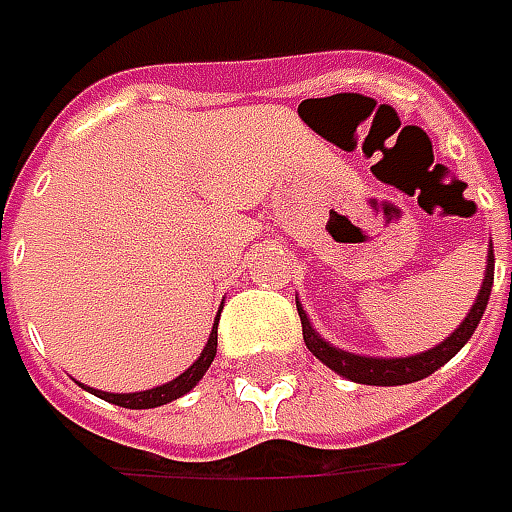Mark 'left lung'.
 Masks as SVG:
<instances>
[{
	"label": "left lung",
	"mask_w": 512,
	"mask_h": 512,
	"mask_svg": "<svg viewBox=\"0 0 512 512\" xmlns=\"http://www.w3.org/2000/svg\"><path fill=\"white\" fill-rule=\"evenodd\" d=\"M490 287H493V247L487 253V270H484V282L479 296H476V305L470 307L467 319L462 325L456 327L453 336H447L442 344H436L433 350H424L419 356H407V359H370V356H356V353H347V350H339L333 344H327L325 339L316 336V330L307 322V313L299 307V319H302V336H305L307 350L319 359L322 364H327L330 370H336L339 376L350 379V382L359 384H382V387H393V384H410L419 382V379H427L430 373H436L442 364H447L459 350H462L467 339L473 336V330L482 322L484 307H487V299H490Z\"/></svg>",
	"instance_id": "1"
}]
</instances>
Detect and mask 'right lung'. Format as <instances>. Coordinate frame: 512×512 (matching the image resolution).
<instances>
[{
  "label": "right lung",
  "instance_id": "1",
  "mask_svg": "<svg viewBox=\"0 0 512 512\" xmlns=\"http://www.w3.org/2000/svg\"><path fill=\"white\" fill-rule=\"evenodd\" d=\"M216 327H219V316H216ZM216 327H213V333L207 339V347L202 350V356L190 364L179 379L162 384V387H153V390H142V393H99V390H93V393H99V399H105V402L130 407V410H148V407H159V404H168L173 399H179V396H185L187 390H193V384L205 376V370L213 362V356H216Z\"/></svg>",
  "mask_w": 512,
  "mask_h": 512
}]
</instances>
